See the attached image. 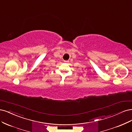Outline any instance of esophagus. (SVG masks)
Instances as JSON below:
<instances>
[{"instance_id": "1", "label": "esophagus", "mask_w": 132, "mask_h": 132, "mask_svg": "<svg viewBox=\"0 0 132 132\" xmlns=\"http://www.w3.org/2000/svg\"><path fill=\"white\" fill-rule=\"evenodd\" d=\"M64 62H69V61H67V60H65V61H64Z\"/></svg>"}]
</instances>
